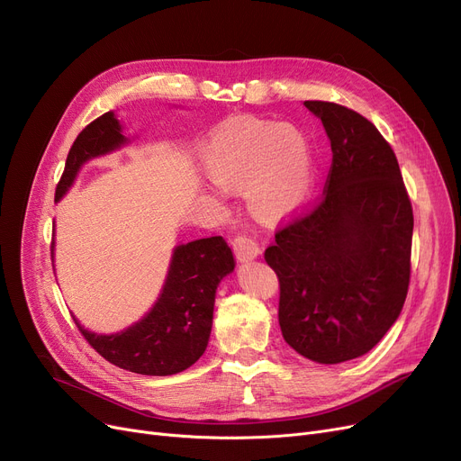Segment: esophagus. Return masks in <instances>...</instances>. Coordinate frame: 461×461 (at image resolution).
I'll list each match as a JSON object with an SVG mask.
<instances>
[{"instance_id":"34e87169","label":"esophagus","mask_w":461,"mask_h":461,"mask_svg":"<svg viewBox=\"0 0 461 461\" xmlns=\"http://www.w3.org/2000/svg\"><path fill=\"white\" fill-rule=\"evenodd\" d=\"M231 245H233V252L239 261H252L261 254L258 240L249 235H237L231 240Z\"/></svg>"}]
</instances>
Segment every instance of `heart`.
I'll use <instances>...</instances> for the list:
<instances>
[{"label": "heart", "mask_w": 461, "mask_h": 461, "mask_svg": "<svg viewBox=\"0 0 461 461\" xmlns=\"http://www.w3.org/2000/svg\"><path fill=\"white\" fill-rule=\"evenodd\" d=\"M202 162L218 186L245 188L252 211L269 222L297 214L316 183L312 143L292 123L228 121L205 140ZM212 194L222 190L212 188Z\"/></svg>", "instance_id": "1"}]
</instances>
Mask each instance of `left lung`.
I'll return each instance as SVG.
<instances>
[{
    "label": "left lung",
    "instance_id": "obj_1",
    "mask_svg": "<svg viewBox=\"0 0 461 461\" xmlns=\"http://www.w3.org/2000/svg\"><path fill=\"white\" fill-rule=\"evenodd\" d=\"M332 164L323 202L275 235L278 323L299 355L338 365L368 353L398 320L411 275L413 209L394 151L360 113L304 101Z\"/></svg>",
    "mask_w": 461,
    "mask_h": 461
}]
</instances>
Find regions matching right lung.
Listing matches in <instances>:
<instances>
[{"mask_svg":"<svg viewBox=\"0 0 461 461\" xmlns=\"http://www.w3.org/2000/svg\"><path fill=\"white\" fill-rule=\"evenodd\" d=\"M129 141L113 112L95 119L72 143L56 202L68 192L86 162L125 148ZM233 269V252L222 237L190 240L174 249L160 295L141 320L113 334L87 330L77 318L75 323L91 348L119 368L141 375L179 374L203 355L216 287Z\"/></svg>","mask_w":461,"mask_h":461,"instance_id":"add662e5","label":"right lung"}]
</instances>
